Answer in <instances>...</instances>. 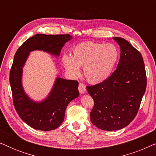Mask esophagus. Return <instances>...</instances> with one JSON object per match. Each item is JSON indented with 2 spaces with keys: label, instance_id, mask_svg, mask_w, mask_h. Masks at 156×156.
Segmentation results:
<instances>
[{
  "label": "esophagus",
  "instance_id": "34e87169",
  "mask_svg": "<svg viewBox=\"0 0 156 156\" xmlns=\"http://www.w3.org/2000/svg\"><path fill=\"white\" fill-rule=\"evenodd\" d=\"M78 89L79 91H80L81 94H84L85 91H86V86H85L83 83H80V84H79Z\"/></svg>",
  "mask_w": 156,
  "mask_h": 156
}]
</instances>
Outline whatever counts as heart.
Returning <instances> with one entry per match:
<instances>
[{
	"mask_svg": "<svg viewBox=\"0 0 156 156\" xmlns=\"http://www.w3.org/2000/svg\"><path fill=\"white\" fill-rule=\"evenodd\" d=\"M72 57L65 55L62 64L72 75L80 72L83 67L84 77L91 84L103 82L108 76L116 63L119 50L113 44H101L85 42L74 47Z\"/></svg>",
	"mask_w": 156,
	"mask_h": 156,
	"instance_id": "b5f03b06",
	"label": "heart"
}]
</instances>
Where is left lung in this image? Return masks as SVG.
I'll use <instances>...</instances> for the list:
<instances>
[{
    "label": "left lung",
    "instance_id": "1",
    "mask_svg": "<svg viewBox=\"0 0 156 156\" xmlns=\"http://www.w3.org/2000/svg\"><path fill=\"white\" fill-rule=\"evenodd\" d=\"M113 38L121 49L116 69L103 82L87 87L94 99L90 120L104 131L121 129L133 120L147 85L140 52L123 38Z\"/></svg>",
    "mask_w": 156,
    "mask_h": 156
}]
</instances>
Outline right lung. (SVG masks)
<instances>
[{"instance_id": "1", "label": "right lung", "mask_w": 156, "mask_h": 156, "mask_svg": "<svg viewBox=\"0 0 156 156\" xmlns=\"http://www.w3.org/2000/svg\"><path fill=\"white\" fill-rule=\"evenodd\" d=\"M70 39L72 36L69 34H37L23 42L15 54L9 78L13 105L20 119L33 129L48 131L59 126L68 104L79 96V82L57 78L48 99L35 103L25 95L21 84L23 65L30 51L40 50L57 56Z\"/></svg>"}]
</instances>
